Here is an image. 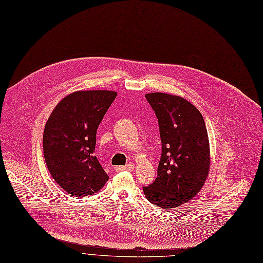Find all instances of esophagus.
Instances as JSON below:
<instances>
[{
	"label": "esophagus",
	"instance_id": "34e87169",
	"mask_svg": "<svg viewBox=\"0 0 263 263\" xmlns=\"http://www.w3.org/2000/svg\"><path fill=\"white\" fill-rule=\"evenodd\" d=\"M134 165L133 164H127L126 166H118L117 168H116V170L117 171H124V170H126V171H133L134 170Z\"/></svg>",
	"mask_w": 263,
	"mask_h": 263
}]
</instances>
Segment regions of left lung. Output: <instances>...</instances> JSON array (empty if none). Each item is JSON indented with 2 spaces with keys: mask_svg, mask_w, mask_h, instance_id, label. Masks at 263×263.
Returning a JSON list of instances; mask_svg holds the SVG:
<instances>
[{
  "mask_svg": "<svg viewBox=\"0 0 263 263\" xmlns=\"http://www.w3.org/2000/svg\"><path fill=\"white\" fill-rule=\"evenodd\" d=\"M155 111L161 140L157 178L143 193L149 202L172 209L193 199L210 170V143L202 115L185 98L166 93L145 94Z\"/></svg>",
  "mask_w": 263,
  "mask_h": 263,
  "instance_id": "8db88e82",
  "label": "left lung"
}]
</instances>
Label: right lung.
Returning a JSON list of instances; mask_svg holds the SVG:
<instances>
[{
    "label": "right lung",
    "mask_w": 263,
    "mask_h": 263,
    "mask_svg": "<svg viewBox=\"0 0 263 263\" xmlns=\"http://www.w3.org/2000/svg\"><path fill=\"white\" fill-rule=\"evenodd\" d=\"M117 92H73L55 106L43 136L47 168L54 181L74 197L96 194L108 174L94 155L96 130Z\"/></svg>",
    "instance_id": "right-lung-1"
}]
</instances>
